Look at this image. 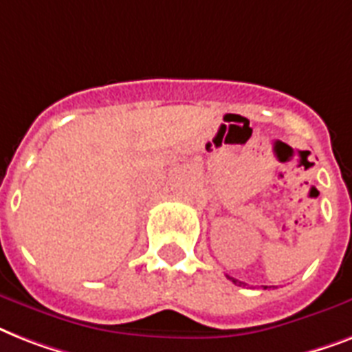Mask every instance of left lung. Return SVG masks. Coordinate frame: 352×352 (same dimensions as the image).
<instances>
[{"label":"left lung","instance_id":"left-lung-1","mask_svg":"<svg viewBox=\"0 0 352 352\" xmlns=\"http://www.w3.org/2000/svg\"><path fill=\"white\" fill-rule=\"evenodd\" d=\"M228 279H232V281H234L235 285H239V287H241V285H245L243 281H239V279H235V278H230V276H228ZM265 289H267V287H265Z\"/></svg>","mask_w":352,"mask_h":352}]
</instances>
